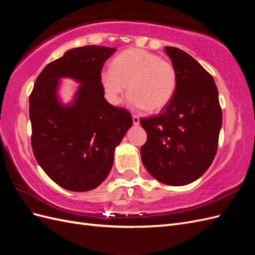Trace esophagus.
<instances>
[{
  "mask_svg": "<svg viewBox=\"0 0 255 255\" xmlns=\"http://www.w3.org/2000/svg\"><path fill=\"white\" fill-rule=\"evenodd\" d=\"M133 123H134V125L135 126H138V125H139V117H137V116L136 115H133Z\"/></svg>",
  "mask_w": 255,
  "mask_h": 255,
  "instance_id": "34e87169",
  "label": "esophagus"
}]
</instances>
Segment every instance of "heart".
Listing matches in <instances>:
<instances>
[{"label":"heart","instance_id":"heart-1","mask_svg":"<svg viewBox=\"0 0 255 255\" xmlns=\"http://www.w3.org/2000/svg\"><path fill=\"white\" fill-rule=\"evenodd\" d=\"M101 84L109 102L117 105L127 89L134 109L160 111L171 101L177 86L176 70L170 60L142 49H128L101 71Z\"/></svg>","mask_w":255,"mask_h":255}]
</instances>
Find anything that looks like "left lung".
<instances>
[{
  "instance_id": "1",
  "label": "left lung",
  "mask_w": 255,
  "mask_h": 255,
  "mask_svg": "<svg viewBox=\"0 0 255 255\" xmlns=\"http://www.w3.org/2000/svg\"><path fill=\"white\" fill-rule=\"evenodd\" d=\"M177 74L174 96L157 116L141 118V160L157 181L182 186L198 180L218 149L222 111L213 76L177 48L165 47Z\"/></svg>"
}]
</instances>
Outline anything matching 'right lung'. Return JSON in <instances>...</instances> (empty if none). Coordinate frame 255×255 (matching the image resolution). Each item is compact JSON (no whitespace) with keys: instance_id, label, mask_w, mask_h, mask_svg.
Segmentation results:
<instances>
[{"instance_id":"add662e5","label":"right lung","mask_w":255,"mask_h":255,"mask_svg":"<svg viewBox=\"0 0 255 255\" xmlns=\"http://www.w3.org/2000/svg\"><path fill=\"white\" fill-rule=\"evenodd\" d=\"M115 51L98 45L67 51L44 67L29 96L35 158L50 179L65 189L97 188L112 170L116 146L133 125L126 109L104 98L101 71ZM61 77L81 84L68 107L57 99Z\"/></svg>"}]
</instances>
